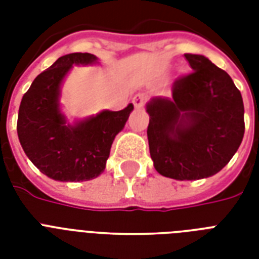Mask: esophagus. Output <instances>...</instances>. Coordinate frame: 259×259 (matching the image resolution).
<instances>
[{"label": "esophagus", "instance_id": "1", "mask_svg": "<svg viewBox=\"0 0 259 259\" xmlns=\"http://www.w3.org/2000/svg\"><path fill=\"white\" fill-rule=\"evenodd\" d=\"M133 105L136 109H142L144 106H145L146 102V95L145 94H137V95H134L133 97Z\"/></svg>", "mask_w": 259, "mask_h": 259}]
</instances>
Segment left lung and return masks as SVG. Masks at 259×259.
<instances>
[{
    "label": "left lung",
    "instance_id": "8db88e82",
    "mask_svg": "<svg viewBox=\"0 0 259 259\" xmlns=\"http://www.w3.org/2000/svg\"><path fill=\"white\" fill-rule=\"evenodd\" d=\"M192 72L172 84V98H153L148 141L160 175L199 180L223 169L245 134V107L233 79L203 55L185 54Z\"/></svg>",
    "mask_w": 259,
    "mask_h": 259
}]
</instances>
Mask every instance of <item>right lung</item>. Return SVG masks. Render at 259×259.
<instances>
[{
	"label": "right lung",
	"instance_id": "add662e5",
	"mask_svg": "<svg viewBox=\"0 0 259 259\" xmlns=\"http://www.w3.org/2000/svg\"><path fill=\"white\" fill-rule=\"evenodd\" d=\"M97 56L70 54L37 75L22 97L17 134L22 149L40 172L58 181H87L105 170L113 141L134 106L103 110L75 125L67 123L59 107L60 86L74 64H93Z\"/></svg>",
	"mask_w": 259,
	"mask_h": 259
}]
</instances>
